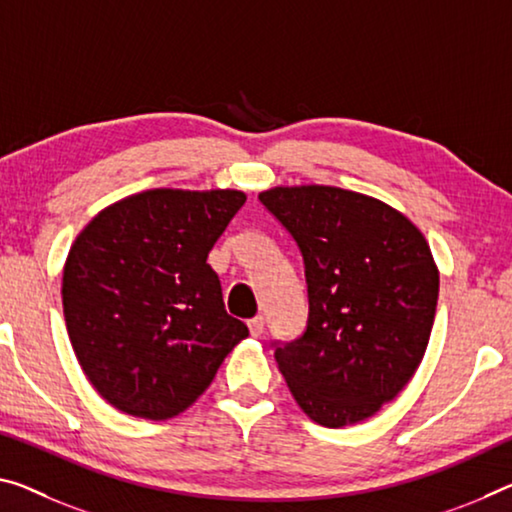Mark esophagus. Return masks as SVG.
Returning <instances> with one entry per match:
<instances>
[{"label": "esophagus", "instance_id": "34e87169", "mask_svg": "<svg viewBox=\"0 0 512 512\" xmlns=\"http://www.w3.org/2000/svg\"><path fill=\"white\" fill-rule=\"evenodd\" d=\"M247 325H249L251 336H261L263 329H265V318L263 316H256V318H251Z\"/></svg>", "mask_w": 512, "mask_h": 512}]
</instances>
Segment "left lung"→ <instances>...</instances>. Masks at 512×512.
Listing matches in <instances>:
<instances>
[{
	"mask_svg": "<svg viewBox=\"0 0 512 512\" xmlns=\"http://www.w3.org/2000/svg\"><path fill=\"white\" fill-rule=\"evenodd\" d=\"M304 258L309 320L274 359L302 412L343 428L398 396L426 355L439 272L423 233L373 196L329 185L258 194Z\"/></svg>",
	"mask_w": 512,
	"mask_h": 512,
	"instance_id": "8db88e82",
	"label": "left lung"
}]
</instances>
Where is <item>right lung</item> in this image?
<instances>
[{
    "instance_id": "add662e5",
    "label": "right lung",
    "mask_w": 512,
    "mask_h": 512,
    "mask_svg": "<svg viewBox=\"0 0 512 512\" xmlns=\"http://www.w3.org/2000/svg\"><path fill=\"white\" fill-rule=\"evenodd\" d=\"M245 201L238 190H146L100 210L75 238L61 283L66 329L84 375L116 410L178 416L249 336L208 265Z\"/></svg>"
}]
</instances>
